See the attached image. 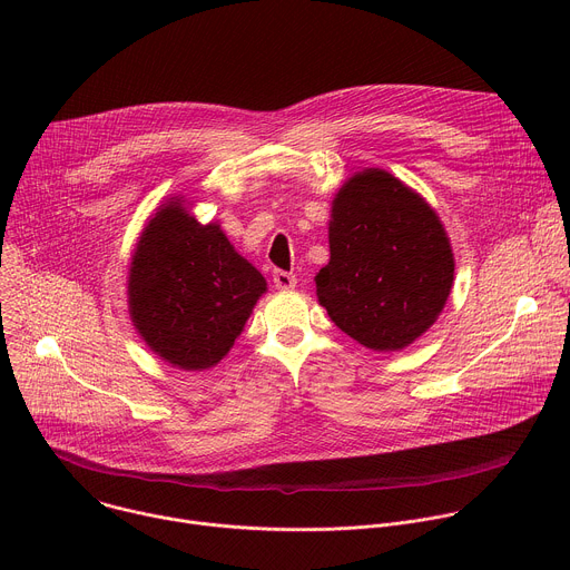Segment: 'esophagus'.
I'll list each match as a JSON object with an SVG mask.
<instances>
[{"label": "esophagus", "mask_w": 570, "mask_h": 570, "mask_svg": "<svg viewBox=\"0 0 570 570\" xmlns=\"http://www.w3.org/2000/svg\"><path fill=\"white\" fill-rule=\"evenodd\" d=\"M273 282H275V286L279 291H291V288H295L297 277L293 273H286V271H275L273 273Z\"/></svg>", "instance_id": "esophagus-1"}]
</instances>
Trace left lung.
<instances>
[{
	"instance_id": "1",
	"label": "left lung",
	"mask_w": 570,
	"mask_h": 570,
	"mask_svg": "<svg viewBox=\"0 0 570 570\" xmlns=\"http://www.w3.org/2000/svg\"><path fill=\"white\" fill-rule=\"evenodd\" d=\"M330 250L315 275L317 299L370 350L411 345L451 293L453 253L438 214L385 171H363L338 191Z\"/></svg>"
}]
</instances>
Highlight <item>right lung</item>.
<instances>
[{"label": "right lung", "instance_id": "obj_1", "mask_svg": "<svg viewBox=\"0 0 570 570\" xmlns=\"http://www.w3.org/2000/svg\"><path fill=\"white\" fill-rule=\"evenodd\" d=\"M264 291L262 273L234 253L218 225H200L169 203L141 234L128 304L155 354L183 370H207L229 352Z\"/></svg>", "mask_w": 570, "mask_h": 570}]
</instances>
